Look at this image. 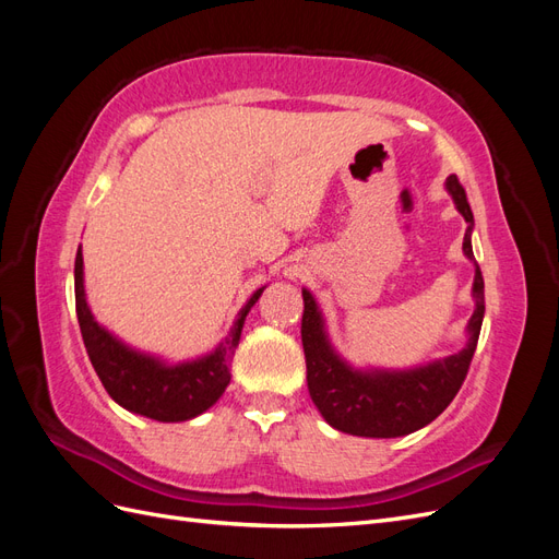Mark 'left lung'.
Here are the masks:
<instances>
[{
	"label": "left lung",
	"mask_w": 559,
	"mask_h": 559,
	"mask_svg": "<svg viewBox=\"0 0 559 559\" xmlns=\"http://www.w3.org/2000/svg\"><path fill=\"white\" fill-rule=\"evenodd\" d=\"M445 189L468 224L464 253L473 261V212L456 175L448 177ZM473 298H476V310L468 319V343L464 349L408 370H359L337 357L329 343L317 300L308 289H302L306 308H302L300 337L308 366V389L321 417L337 431L366 438H396L427 427L460 392L478 345L485 317V282L478 265L473 277Z\"/></svg>",
	"instance_id": "1"
}]
</instances>
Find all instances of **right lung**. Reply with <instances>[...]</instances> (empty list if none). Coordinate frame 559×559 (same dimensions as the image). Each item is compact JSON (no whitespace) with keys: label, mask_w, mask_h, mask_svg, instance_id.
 Masks as SVG:
<instances>
[{"label":"right lung","mask_w":559,"mask_h":559,"mask_svg":"<svg viewBox=\"0 0 559 559\" xmlns=\"http://www.w3.org/2000/svg\"><path fill=\"white\" fill-rule=\"evenodd\" d=\"M265 286L253 292L226 341L214 352L183 364H165L151 354L138 352L118 341L105 326H99L83 289V253L81 247L74 261V296L76 317L83 345L91 357L97 378L103 380L107 394L134 415L156 421H186L205 413L222 399L230 382V361L240 343L245 317L259 300Z\"/></svg>","instance_id":"right-lung-1"}]
</instances>
